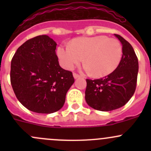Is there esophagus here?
Returning a JSON list of instances; mask_svg holds the SVG:
<instances>
[{
	"label": "esophagus",
	"mask_w": 151,
	"mask_h": 151,
	"mask_svg": "<svg viewBox=\"0 0 151 151\" xmlns=\"http://www.w3.org/2000/svg\"><path fill=\"white\" fill-rule=\"evenodd\" d=\"M73 76H74V79H77V78H80V77H81V76L79 75V74H76V73H74V74H73Z\"/></svg>",
	"instance_id": "obj_1"
}]
</instances>
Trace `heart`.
Listing matches in <instances>:
<instances>
[{"label":"heart","mask_w":151,"mask_h":151,"mask_svg":"<svg viewBox=\"0 0 151 151\" xmlns=\"http://www.w3.org/2000/svg\"><path fill=\"white\" fill-rule=\"evenodd\" d=\"M57 55L62 66L72 69L83 60L85 69L96 77H104L112 73L121 63L123 47L121 42L106 36L80 37L73 39L70 45L58 47Z\"/></svg>","instance_id":"b5f03b06"}]
</instances>
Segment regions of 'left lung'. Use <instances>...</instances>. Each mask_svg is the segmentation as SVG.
<instances>
[{
	"mask_svg": "<svg viewBox=\"0 0 151 151\" xmlns=\"http://www.w3.org/2000/svg\"><path fill=\"white\" fill-rule=\"evenodd\" d=\"M122 44L123 55L115 71L97 80L87 79L85 101L99 111H112L124 106L134 93L137 80L138 59L133 47L120 35L115 34Z\"/></svg>",
	"mask_w": 151,
	"mask_h": 151,
	"instance_id": "obj_1",
	"label": "left lung"
}]
</instances>
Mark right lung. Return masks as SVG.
<instances>
[{
  "instance_id": "add662e5",
  "label": "right lung",
  "mask_w": 151,
  "mask_h": 151,
  "mask_svg": "<svg viewBox=\"0 0 151 151\" xmlns=\"http://www.w3.org/2000/svg\"><path fill=\"white\" fill-rule=\"evenodd\" d=\"M56 46L47 35L38 36L22 44L12 58V88L19 102L32 112L50 114L61 109L74 83L72 72L59 65Z\"/></svg>"
}]
</instances>
